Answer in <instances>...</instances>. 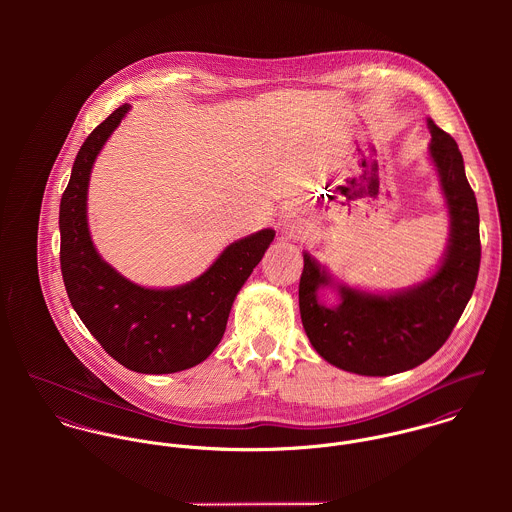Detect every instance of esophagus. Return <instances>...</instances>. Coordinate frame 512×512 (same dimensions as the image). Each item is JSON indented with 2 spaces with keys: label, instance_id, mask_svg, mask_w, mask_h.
<instances>
[{
  "label": "esophagus",
  "instance_id": "1",
  "mask_svg": "<svg viewBox=\"0 0 512 512\" xmlns=\"http://www.w3.org/2000/svg\"><path fill=\"white\" fill-rule=\"evenodd\" d=\"M280 232H282V236H286V238H292V236H295V234L299 232V222H297L295 213H292V211L282 213V217H280Z\"/></svg>",
  "mask_w": 512,
  "mask_h": 512
}]
</instances>
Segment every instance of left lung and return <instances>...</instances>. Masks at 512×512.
<instances>
[{
    "label": "left lung",
    "mask_w": 512,
    "mask_h": 512,
    "mask_svg": "<svg viewBox=\"0 0 512 512\" xmlns=\"http://www.w3.org/2000/svg\"><path fill=\"white\" fill-rule=\"evenodd\" d=\"M428 128V153L449 215L447 246L430 278L398 292H365L335 282L325 266L303 252V329L327 363L347 372L390 376L422 365L447 341L475 290L481 262L477 199L455 140L434 120H428ZM323 287L338 292L337 306L320 303Z\"/></svg>",
    "instance_id": "left-lung-1"
}]
</instances>
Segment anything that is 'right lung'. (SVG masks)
Instances as JSON below:
<instances>
[{"label": "right lung", "instance_id": "right-lung-1", "mask_svg": "<svg viewBox=\"0 0 512 512\" xmlns=\"http://www.w3.org/2000/svg\"><path fill=\"white\" fill-rule=\"evenodd\" d=\"M116 108L84 140L61 199V272L71 305L86 329L118 363L134 372L171 374L203 363L220 343L230 307L272 244L264 228L228 244L199 278L175 288H144L98 254L86 201L92 165L130 112Z\"/></svg>", "mask_w": 512, "mask_h": 512}]
</instances>
